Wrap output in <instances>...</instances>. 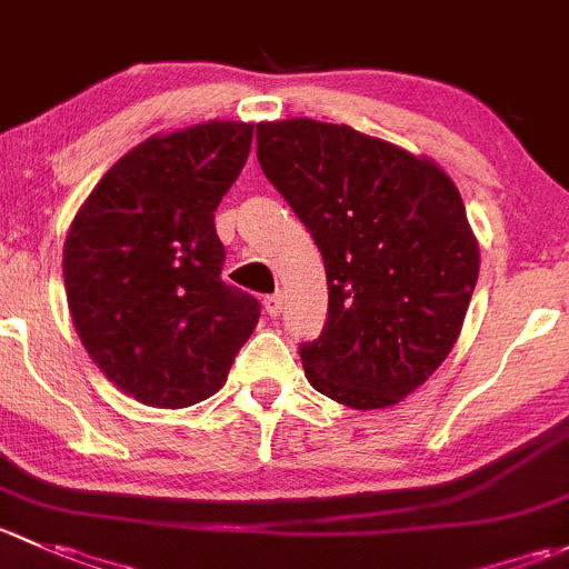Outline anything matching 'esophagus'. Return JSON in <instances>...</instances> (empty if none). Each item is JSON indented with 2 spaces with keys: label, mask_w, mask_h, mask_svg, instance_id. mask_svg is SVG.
<instances>
[{
  "label": "esophagus",
  "mask_w": 569,
  "mask_h": 569,
  "mask_svg": "<svg viewBox=\"0 0 569 569\" xmlns=\"http://www.w3.org/2000/svg\"><path fill=\"white\" fill-rule=\"evenodd\" d=\"M262 309H266L268 318H277V315L282 312V296H279V292H273V296H266V301H262Z\"/></svg>",
  "instance_id": "34e87169"
}]
</instances>
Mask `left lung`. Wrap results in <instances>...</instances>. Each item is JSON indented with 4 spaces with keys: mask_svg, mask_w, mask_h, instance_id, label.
Returning a JSON list of instances; mask_svg holds the SVG:
<instances>
[{
    "mask_svg": "<svg viewBox=\"0 0 569 569\" xmlns=\"http://www.w3.org/2000/svg\"><path fill=\"white\" fill-rule=\"evenodd\" d=\"M257 158L326 262L309 383L356 411L397 406L443 365L477 287L458 186L432 158L309 117L260 122Z\"/></svg>",
    "mask_w": 569,
    "mask_h": 569,
    "instance_id": "obj_1",
    "label": "left lung"
}]
</instances>
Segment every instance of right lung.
Segmentation results:
<instances>
[{
	"label": "right lung",
	"mask_w": 569,
	"mask_h": 569,
	"mask_svg": "<svg viewBox=\"0 0 569 569\" xmlns=\"http://www.w3.org/2000/svg\"><path fill=\"white\" fill-rule=\"evenodd\" d=\"M254 126L208 120L156 133L98 180L70 221L62 277L76 333L111 383L150 408L224 386L260 303L221 282L213 213Z\"/></svg>",
	"instance_id": "add662e5"
}]
</instances>
